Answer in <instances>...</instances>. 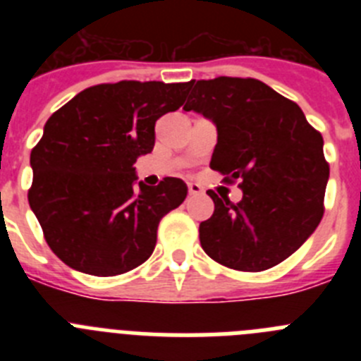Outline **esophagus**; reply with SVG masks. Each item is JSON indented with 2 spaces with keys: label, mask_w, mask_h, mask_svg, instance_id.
<instances>
[{
  "label": "esophagus",
  "mask_w": 361,
  "mask_h": 361,
  "mask_svg": "<svg viewBox=\"0 0 361 361\" xmlns=\"http://www.w3.org/2000/svg\"><path fill=\"white\" fill-rule=\"evenodd\" d=\"M188 191H190V195H200V193H202V188L195 183H190L188 184Z\"/></svg>",
  "instance_id": "esophagus-1"
}]
</instances>
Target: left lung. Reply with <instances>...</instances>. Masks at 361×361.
Listing matches in <instances>:
<instances>
[{
  "label": "left lung",
  "instance_id": "obj_1",
  "mask_svg": "<svg viewBox=\"0 0 361 361\" xmlns=\"http://www.w3.org/2000/svg\"><path fill=\"white\" fill-rule=\"evenodd\" d=\"M184 110L216 126L212 170L240 178L242 200L215 191L212 219L199 226L202 250L238 271H264L291 257L324 216L329 164L324 139L300 106L258 79L188 82Z\"/></svg>",
  "mask_w": 361,
  "mask_h": 361
}]
</instances>
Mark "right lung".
<instances>
[{"label":"right lung","instance_id":"add662e5","mask_svg":"<svg viewBox=\"0 0 361 361\" xmlns=\"http://www.w3.org/2000/svg\"><path fill=\"white\" fill-rule=\"evenodd\" d=\"M188 82L119 81L90 86L50 116L30 153L28 204L44 240L66 266L123 275L149 258L162 216L188 186L137 180L133 164L155 145V121L183 106Z\"/></svg>","mask_w":361,"mask_h":361}]
</instances>
